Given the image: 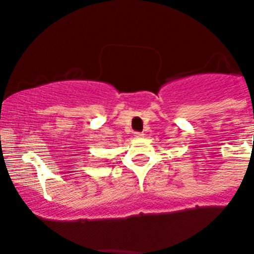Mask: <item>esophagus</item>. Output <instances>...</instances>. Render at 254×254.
<instances>
[{
  "mask_svg": "<svg viewBox=\"0 0 254 254\" xmlns=\"http://www.w3.org/2000/svg\"><path fill=\"white\" fill-rule=\"evenodd\" d=\"M142 136H143L142 132H134V137H135V139H141Z\"/></svg>",
  "mask_w": 254,
  "mask_h": 254,
  "instance_id": "34e87169",
  "label": "esophagus"
}]
</instances>
